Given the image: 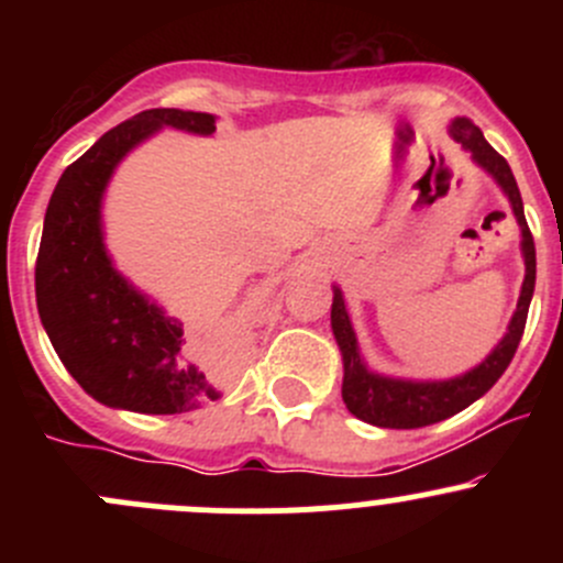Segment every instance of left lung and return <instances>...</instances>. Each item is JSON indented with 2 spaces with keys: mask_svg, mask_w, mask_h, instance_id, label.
Instances as JSON below:
<instances>
[{
  "mask_svg": "<svg viewBox=\"0 0 563 563\" xmlns=\"http://www.w3.org/2000/svg\"><path fill=\"white\" fill-rule=\"evenodd\" d=\"M450 133L509 196L512 212L518 218L520 234H523V242H520L526 258L523 291H520L518 310H515L512 321H509L507 334H504L501 343L493 349V354L482 365L463 373V376L450 378V382H402V378H387L367 371L360 356V345H356V334L351 329L349 313H345L343 294H340V288H334L332 332L340 345V354H343V402L356 419H362L367 424H376V428L411 430L455 417L457 411H463L471 402L479 400L504 376V371L512 362L515 351H518L520 338H523L528 305H531L533 283H537V250H533V236L526 223L523 198H520L518 181H515L509 163L487 144L482 130L468 117H457L450 124Z\"/></svg>",
  "mask_w": 563,
  "mask_h": 563,
  "instance_id": "1",
  "label": "left lung"
}]
</instances>
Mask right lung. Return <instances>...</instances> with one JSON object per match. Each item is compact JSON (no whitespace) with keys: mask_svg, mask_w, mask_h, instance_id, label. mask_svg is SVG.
<instances>
[{"mask_svg":"<svg viewBox=\"0 0 563 563\" xmlns=\"http://www.w3.org/2000/svg\"><path fill=\"white\" fill-rule=\"evenodd\" d=\"M214 133V117L150 108L108 130L65 168L45 209L35 264L37 313L62 365L87 395L139 413H181L214 400L218 360L176 318L135 291L108 258L100 203L117 163L155 130Z\"/></svg>","mask_w":563,"mask_h":563,"instance_id":"1","label":"right lung"}]
</instances>
